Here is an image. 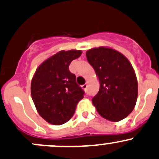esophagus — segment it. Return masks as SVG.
<instances>
[{"instance_id": "1", "label": "esophagus", "mask_w": 159, "mask_h": 159, "mask_svg": "<svg viewBox=\"0 0 159 159\" xmlns=\"http://www.w3.org/2000/svg\"><path fill=\"white\" fill-rule=\"evenodd\" d=\"M87 87H88L87 84H83L82 86H81V88H82V89H84V90H86V89H87Z\"/></svg>"}]
</instances>
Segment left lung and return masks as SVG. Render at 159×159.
<instances>
[{
    "label": "left lung",
    "instance_id": "8db88e82",
    "mask_svg": "<svg viewBox=\"0 0 159 159\" xmlns=\"http://www.w3.org/2000/svg\"><path fill=\"white\" fill-rule=\"evenodd\" d=\"M86 57L100 83L92 103L103 118L122 120L133 111L138 98V80L131 64L122 53L108 47L91 49Z\"/></svg>",
    "mask_w": 159,
    "mask_h": 159
}]
</instances>
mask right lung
Wrapping results in <instances>:
<instances>
[{"mask_svg":"<svg viewBox=\"0 0 159 159\" xmlns=\"http://www.w3.org/2000/svg\"><path fill=\"white\" fill-rule=\"evenodd\" d=\"M81 50L60 51L39 66L31 82V95L37 111L47 122L61 125L73 116L84 92L69 70Z\"/></svg>","mask_w":159,"mask_h":159,"instance_id":"obj_1","label":"right lung"}]
</instances>
